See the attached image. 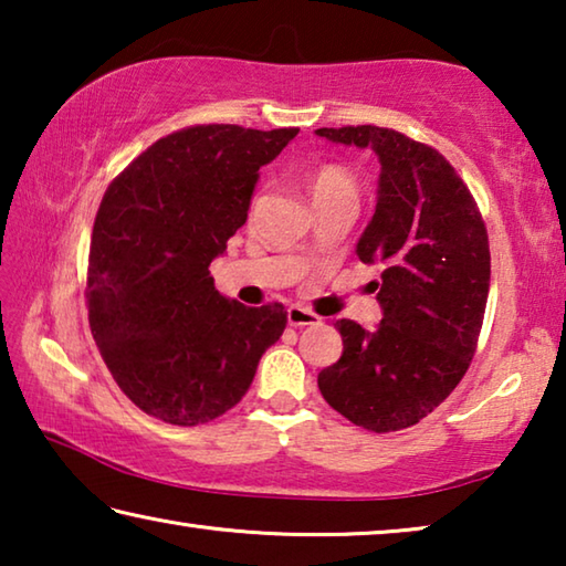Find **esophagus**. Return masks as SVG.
I'll use <instances>...</instances> for the list:
<instances>
[{
  "mask_svg": "<svg viewBox=\"0 0 566 566\" xmlns=\"http://www.w3.org/2000/svg\"><path fill=\"white\" fill-rule=\"evenodd\" d=\"M286 322H290L292 327H310V324H317L319 317L310 310H304L302 304H292L290 310H286Z\"/></svg>",
  "mask_w": 566,
  "mask_h": 566,
  "instance_id": "34e87169",
  "label": "esophagus"
}]
</instances>
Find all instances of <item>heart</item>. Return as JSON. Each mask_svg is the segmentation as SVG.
Listing matches in <instances>:
<instances>
[{
	"instance_id": "1",
	"label": "heart",
	"mask_w": 566,
	"mask_h": 566,
	"mask_svg": "<svg viewBox=\"0 0 566 566\" xmlns=\"http://www.w3.org/2000/svg\"><path fill=\"white\" fill-rule=\"evenodd\" d=\"M306 187H310V195L314 202H322V199L332 197H354L357 199V185L347 169L337 165H322L306 177Z\"/></svg>"
}]
</instances>
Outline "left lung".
Segmentation results:
<instances>
[{
	"label": "left lung",
	"mask_w": 566,
	"mask_h": 566,
	"mask_svg": "<svg viewBox=\"0 0 566 566\" xmlns=\"http://www.w3.org/2000/svg\"><path fill=\"white\" fill-rule=\"evenodd\" d=\"M379 157L375 217L357 242L375 282V332L339 319L342 357L317 385L352 424L385 434L417 424L467 375L490 294V239L472 191L437 149L407 134L359 124L317 129Z\"/></svg>",
	"instance_id": "8db88e82"
}]
</instances>
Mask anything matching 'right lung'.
<instances>
[{
	"label": "right lung",
	"instance_id": "1",
	"mask_svg": "<svg viewBox=\"0 0 566 566\" xmlns=\"http://www.w3.org/2000/svg\"><path fill=\"white\" fill-rule=\"evenodd\" d=\"M300 129L197 124L155 142L104 191L92 229L90 327L114 381L149 417H222L282 337V304L244 306L209 264L247 222L260 167Z\"/></svg>",
	"mask_w": 566,
	"mask_h": 566
}]
</instances>
